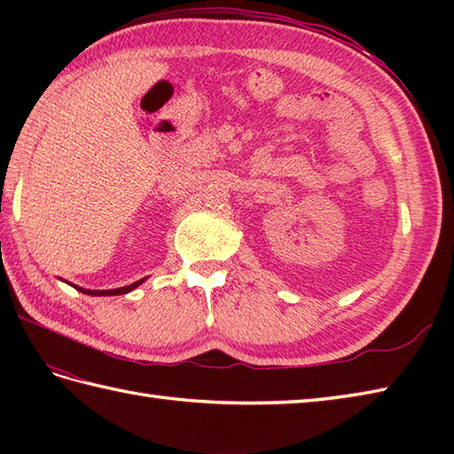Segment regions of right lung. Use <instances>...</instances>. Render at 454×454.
I'll list each match as a JSON object with an SVG mask.
<instances>
[{"mask_svg": "<svg viewBox=\"0 0 454 454\" xmlns=\"http://www.w3.org/2000/svg\"><path fill=\"white\" fill-rule=\"evenodd\" d=\"M142 283H144V278H140V281L132 283V285H127V286L111 288V291H85V288H80V286H75V288H78V291H82V293H85V294H91V296H113V294H124V293H130L132 288H137V286H138V285H142Z\"/></svg>", "mask_w": 454, "mask_h": 454, "instance_id": "right-lung-1", "label": "right lung"}]
</instances>
